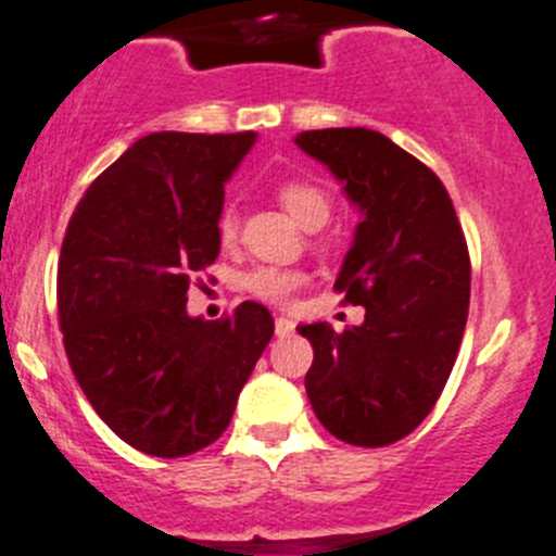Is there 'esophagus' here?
I'll return each mask as SVG.
<instances>
[{
  "label": "esophagus",
  "instance_id": "34e87169",
  "mask_svg": "<svg viewBox=\"0 0 556 556\" xmlns=\"http://www.w3.org/2000/svg\"><path fill=\"white\" fill-rule=\"evenodd\" d=\"M294 327H296V324L291 321V318H286V316L276 318V334H278V338H286V334H291V332H294Z\"/></svg>",
  "mask_w": 556,
  "mask_h": 556
}]
</instances>
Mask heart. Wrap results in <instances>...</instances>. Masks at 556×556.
Segmentation results:
<instances>
[{
	"label": "heart",
	"mask_w": 556,
	"mask_h": 556,
	"mask_svg": "<svg viewBox=\"0 0 556 556\" xmlns=\"http://www.w3.org/2000/svg\"><path fill=\"white\" fill-rule=\"evenodd\" d=\"M280 205L286 207L291 218H294L300 227L305 229H318L329 218L332 211V202L329 194L313 180H286L278 189ZM235 235H238V213L232 207H224L222 216H218V238L224 243H232ZM307 276L302 270H289V267H276L265 265L256 267L245 276V289L251 294L262 296V300L270 302H289L294 296V291L305 283Z\"/></svg>",
	"instance_id": "1"
}]
</instances>
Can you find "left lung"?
Returning <instances> with one entry per match:
<instances>
[{
    "instance_id": "left-lung-1",
    "label": "left lung",
    "mask_w": 556,
    "mask_h": 556,
    "mask_svg": "<svg viewBox=\"0 0 556 556\" xmlns=\"http://www.w3.org/2000/svg\"><path fill=\"white\" fill-rule=\"evenodd\" d=\"M294 142L362 218L334 289L365 307V321L296 327L313 345L307 400L340 441L389 446L427 419L457 362L470 305L463 227L441 178L381 131L313 129Z\"/></svg>"
}]
</instances>
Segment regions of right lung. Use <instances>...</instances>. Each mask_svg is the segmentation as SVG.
<instances>
[{
  "label": "right lung",
  "instance_id": "obj_1",
  "mask_svg": "<svg viewBox=\"0 0 556 556\" xmlns=\"http://www.w3.org/2000/svg\"><path fill=\"white\" fill-rule=\"evenodd\" d=\"M254 131H153L89 186L59 256L64 351L99 419L137 452L186 457L232 421L276 324L260 302L186 313L194 273L222 251L224 184Z\"/></svg>",
  "mask_w": 556,
  "mask_h": 556
}]
</instances>
